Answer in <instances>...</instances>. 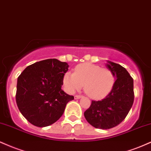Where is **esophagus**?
<instances>
[{"instance_id": "obj_1", "label": "esophagus", "mask_w": 151, "mask_h": 151, "mask_svg": "<svg viewBox=\"0 0 151 151\" xmlns=\"http://www.w3.org/2000/svg\"><path fill=\"white\" fill-rule=\"evenodd\" d=\"M83 97L82 95H75V97H74V98H75L76 100H78V99H80L81 97Z\"/></svg>"}]
</instances>
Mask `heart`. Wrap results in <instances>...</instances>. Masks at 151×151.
<instances>
[{
    "label": "heart",
    "mask_w": 151,
    "mask_h": 151,
    "mask_svg": "<svg viewBox=\"0 0 151 151\" xmlns=\"http://www.w3.org/2000/svg\"><path fill=\"white\" fill-rule=\"evenodd\" d=\"M63 82L70 93L80 90L84 85V90L88 96L100 99L110 93L115 83V76L110 69L84 63L76 65L74 73H65Z\"/></svg>",
    "instance_id": "obj_1"
}]
</instances>
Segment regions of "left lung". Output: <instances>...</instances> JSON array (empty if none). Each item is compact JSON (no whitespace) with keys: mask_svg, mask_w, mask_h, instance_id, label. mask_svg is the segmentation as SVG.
<instances>
[{"mask_svg":"<svg viewBox=\"0 0 151 151\" xmlns=\"http://www.w3.org/2000/svg\"><path fill=\"white\" fill-rule=\"evenodd\" d=\"M107 68L114 73L116 81L111 92L102 100H92L84 116L97 129H109L124 120L134 100V80L126 68L109 61Z\"/></svg>","mask_w":151,"mask_h":151,"instance_id":"obj_1","label":"left lung"}]
</instances>
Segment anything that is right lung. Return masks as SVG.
<instances>
[{"label":"right lung","instance_id":"obj_1","mask_svg":"<svg viewBox=\"0 0 151 151\" xmlns=\"http://www.w3.org/2000/svg\"><path fill=\"white\" fill-rule=\"evenodd\" d=\"M68 66L65 62L49 58L27 66L17 78V105L32 124L44 127L54 124L74 99L61 89Z\"/></svg>","mask_w":151,"mask_h":151}]
</instances>
